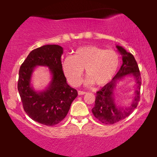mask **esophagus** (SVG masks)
Returning a JSON list of instances; mask_svg holds the SVG:
<instances>
[{
  "label": "esophagus",
  "instance_id": "obj_1",
  "mask_svg": "<svg viewBox=\"0 0 157 157\" xmlns=\"http://www.w3.org/2000/svg\"><path fill=\"white\" fill-rule=\"evenodd\" d=\"M86 94V92H85V91H78V95H83V94Z\"/></svg>",
  "mask_w": 157,
  "mask_h": 157
}]
</instances>
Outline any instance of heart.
Masks as SVG:
<instances>
[{
  "mask_svg": "<svg viewBox=\"0 0 157 157\" xmlns=\"http://www.w3.org/2000/svg\"><path fill=\"white\" fill-rule=\"evenodd\" d=\"M119 56L115 51L105 50L96 46L77 48L73 56H67L63 62L64 74L72 86L81 82L85 68L86 85L95 83L101 86L112 80L119 67Z\"/></svg>",
  "mask_w": 157,
  "mask_h": 157,
  "instance_id": "heart-1",
  "label": "heart"
}]
</instances>
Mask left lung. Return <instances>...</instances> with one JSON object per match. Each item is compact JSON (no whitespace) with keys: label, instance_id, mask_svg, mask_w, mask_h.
Returning <instances> with one entry per match:
<instances>
[{"label":"left lung","instance_id":"obj_1","mask_svg":"<svg viewBox=\"0 0 157 157\" xmlns=\"http://www.w3.org/2000/svg\"><path fill=\"white\" fill-rule=\"evenodd\" d=\"M122 56L123 63L119 71L110 82L96 92L95 105L92 113L98 121L105 124H113L128 117L136 108L140 100L141 78L139 66L134 56L128 53L122 46H116ZM127 75H132L137 84L135 97L128 107L117 106L115 101V91L117 83Z\"/></svg>","mask_w":157,"mask_h":157}]
</instances>
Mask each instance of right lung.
<instances>
[{"label": "right lung", "mask_w": 157, "mask_h": 157, "mask_svg": "<svg viewBox=\"0 0 157 157\" xmlns=\"http://www.w3.org/2000/svg\"><path fill=\"white\" fill-rule=\"evenodd\" d=\"M63 49L59 45H45L28 56L19 70L18 90L24 111L38 123L46 126L59 124L67 115L78 92L66 82L61 63ZM36 66H46L52 75L48 87L36 91L31 78Z\"/></svg>", "instance_id": "add662e5"}]
</instances>
